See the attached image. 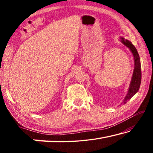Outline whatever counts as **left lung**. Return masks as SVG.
I'll use <instances>...</instances> for the list:
<instances>
[{"mask_svg": "<svg viewBox=\"0 0 153 153\" xmlns=\"http://www.w3.org/2000/svg\"><path fill=\"white\" fill-rule=\"evenodd\" d=\"M121 42H122L124 45L128 47L129 51L131 52L134 56V69L132 74V77H131V79L129 84V88L127 92V94L126 97L124 98L123 103H126L133 96L135 95L137 92H138V90L140 88L141 84V78H142V73H141V65H140V56L138 55V51H137L136 48L134 46L132 43L130 41L128 40H126L125 38L123 37L120 38Z\"/></svg>", "mask_w": 153, "mask_h": 153, "instance_id": "obj_1", "label": "left lung"}]
</instances>
